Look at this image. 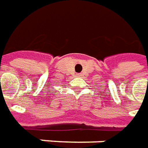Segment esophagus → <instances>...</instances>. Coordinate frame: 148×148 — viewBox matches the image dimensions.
I'll use <instances>...</instances> for the list:
<instances>
[{
	"instance_id": "esophagus-1",
	"label": "esophagus",
	"mask_w": 148,
	"mask_h": 148,
	"mask_svg": "<svg viewBox=\"0 0 148 148\" xmlns=\"http://www.w3.org/2000/svg\"><path fill=\"white\" fill-rule=\"evenodd\" d=\"M77 77H81V76H82V74H77Z\"/></svg>"
}]
</instances>
